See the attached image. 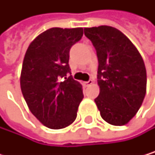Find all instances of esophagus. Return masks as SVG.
Returning a JSON list of instances; mask_svg holds the SVG:
<instances>
[{"label":"esophagus","mask_w":155,"mask_h":155,"mask_svg":"<svg viewBox=\"0 0 155 155\" xmlns=\"http://www.w3.org/2000/svg\"><path fill=\"white\" fill-rule=\"evenodd\" d=\"M93 84V80H89V81H87V82H84L85 86H88V85H90V84Z\"/></svg>","instance_id":"1"}]
</instances>
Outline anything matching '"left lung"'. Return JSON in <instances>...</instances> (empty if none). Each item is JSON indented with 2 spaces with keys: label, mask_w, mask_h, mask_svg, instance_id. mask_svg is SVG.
Here are the masks:
<instances>
[{
  "label": "left lung",
  "mask_w": 155,
  "mask_h": 155,
  "mask_svg": "<svg viewBox=\"0 0 155 155\" xmlns=\"http://www.w3.org/2000/svg\"><path fill=\"white\" fill-rule=\"evenodd\" d=\"M98 59L100 115L112 126L127 124L140 110L146 94L147 74L141 55L119 29L110 26L84 28Z\"/></svg>",
  "instance_id": "1"
}]
</instances>
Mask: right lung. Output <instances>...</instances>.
Instances as JSON below:
<instances>
[{
    "instance_id": "add662e5",
    "label": "right lung",
    "mask_w": 155,
    "mask_h": 155,
    "mask_svg": "<svg viewBox=\"0 0 155 155\" xmlns=\"http://www.w3.org/2000/svg\"><path fill=\"white\" fill-rule=\"evenodd\" d=\"M83 28H52L28 45L20 75L23 97L31 114L46 127L61 129L71 124L82 101V84L73 80L70 49L81 40Z\"/></svg>"
}]
</instances>
